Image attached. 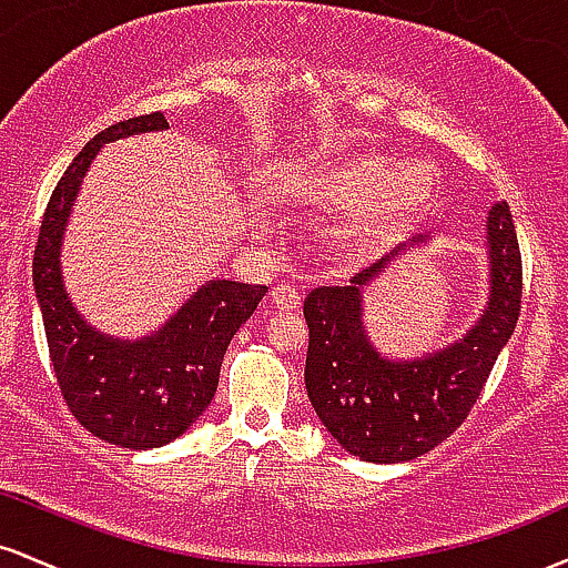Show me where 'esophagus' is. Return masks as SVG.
Instances as JSON below:
<instances>
[{
	"label": "esophagus",
	"mask_w": 568,
	"mask_h": 568,
	"mask_svg": "<svg viewBox=\"0 0 568 568\" xmlns=\"http://www.w3.org/2000/svg\"><path fill=\"white\" fill-rule=\"evenodd\" d=\"M270 302L275 304L277 310H298V304H302V293H298L296 285L280 283L272 288Z\"/></svg>",
	"instance_id": "34e87169"
}]
</instances>
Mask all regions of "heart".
Wrapping results in <instances>:
<instances>
[{
    "label": "heart",
    "mask_w": 568,
    "mask_h": 568,
    "mask_svg": "<svg viewBox=\"0 0 568 568\" xmlns=\"http://www.w3.org/2000/svg\"><path fill=\"white\" fill-rule=\"evenodd\" d=\"M435 175L419 158L393 162L382 154H352L312 186L317 202L355 211V230L382 232L414 216L433 194Z\"/></svg>",
    "instance_id": "1"
}]
</instances>
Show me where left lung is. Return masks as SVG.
I'll list each match as a JSON object with an SVG mask.
<instances>
[{"label": "left lung", "instance_id": "1", "mask_svg": "<svg viewBox=\"0 0 568 568\" xmlns=\"http://www.w3.org/2000/svg\"><path fill=\"white\" fill-rule=\"evenodd\" d=\"M429 243L433 234H416L357 272L347 285L306 293V395L331 438L363 462H410L446 440L467 419L518 323V237L510 207L497 202L486 216V304L470 328L414 357L376 347L366 325L363 291L379 283L395 262Z\"/></svg>", "mask_w": 568, "mask_h": 568}]
</instances>
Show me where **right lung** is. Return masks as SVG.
Instances as JSON below:
<instances>
[{
  "instance_id": "right-lung-1",
  "label": "right lung",
  "mask_w": 568,
  "mask_h": 568,
  "mask_svg": "<svg viewBox=\"0 0 568 568\" xmlns=\"http://www.w3.org/2000/svg\"><path fill=\"white\" fill-rule=\"evenodd\" d=\"M160 130H168L160 112L101 130L58 181L34 251V293L58 387L88 433L130 452L165 446L200 419L216 395L232 336L266 293V285L205 280L160 328L139 338L103 334L71 302L61 256L84 175L103 143Z\"/></svg>"
}]
</instances>
